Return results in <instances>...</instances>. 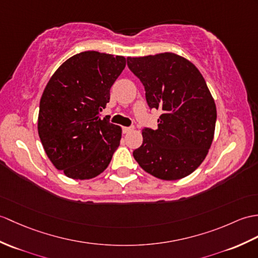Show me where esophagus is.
Returning <instances> with one entry per match:
<instances>
[{
	"label": "esophagus",
	"mask_w": 258,
	"mask_h": 258,
	"mask_svg": "<svg viewBox=\"0 0 258 258\" xmlns=\"http://www.w3.org/2000/svg\"><path fill=\"white\" fill-rule=\"evenodd\" d=\"M133 130H134L133 127H123V133L124 134H127V133H130V132L133 131Z\"/></svg>",
	"instance_id": "34e87169"
}]
</instances>
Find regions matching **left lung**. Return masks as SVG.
Returning <instances> with one entry per match:
<instances>
[{
	"mask_svg": "<svg viewBox=\"0 0 258 258\" xmlns=\"http://www.w3.org/2000/svg\"><path fill=\"white\" fill-rule=\"evenodd\" d=\"M127 66L145 87L148 106L161 111L158 127L142 131L135 160L161 180L189 176L205 160L214 137L217 106L205 78L173 52L128 57Z\"/></svg>",
	"mask_w": 258,
	"mask_h": 258,
	"instance_id": "left-lung-1",
	"label": "left lung"
}]
</instances>
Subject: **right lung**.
<instances>
[{
  "instance_id": "1",
  "label": "right lung",
  "mask_w": 258,
  "mask_h": 258,
  "mask_svg": "<svg viewBox=\"0 0 258 258\" xmlns=\"http://www.w3.org/2000/svg\"><path fill=\"white\" fill-rule=\"evenodd\" d=\"M126 58L94 50L67 59L47 82L38 113V135L46 155L66 176L86 180L109 166L122 127L99 113Z\"/></svg>"
}]
</instances>
